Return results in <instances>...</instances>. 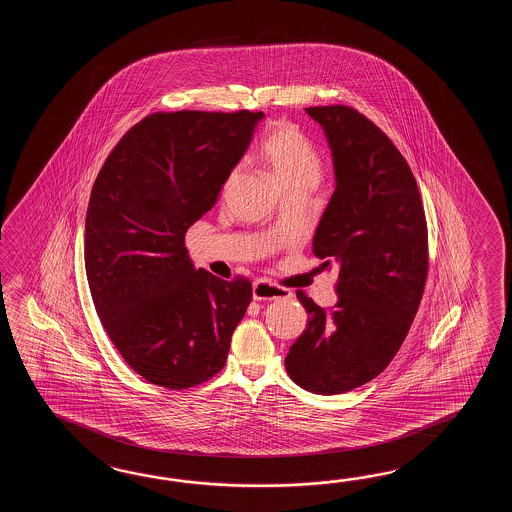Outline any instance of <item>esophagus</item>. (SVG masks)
<instances>
[{"label":"esophagus","mask_w":512,"mask_h":512,"mask_svg":"<svg viewBox=\"0 0 512 512\" xmlns=\"http://www.w3.org/2000/svg\"><path fill=\"white\" fill-rule=\"evenodd\" d=\"M252 296H254V300H287V298H291L293 293L289 291V289H285V287H280V285H276V283L267 282V280H258V282H254L252 285Z\"/></svg>","instance_id":"1"}]
</instances>
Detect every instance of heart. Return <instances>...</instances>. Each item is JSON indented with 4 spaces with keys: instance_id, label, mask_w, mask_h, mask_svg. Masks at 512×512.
<instances>
[{
    "instance_id": "1",
    "label": "heart",
    "mask_w": 512,
    "mask_h": 512,
    "mask_svg": "<svg viewBox=\"0 0 512 512\" xmlns=\"http://www.w3.org/2000/svg\"><path fill=\"white\" fill-rule=\"evenodd\" d=\"M261 159L271 168L274 179L283 186L300 183H318L322 175V161L315 146L293 122L278 120L265 133L260 146ZM240 166H236L225 188L238 177Z\"/></svg>"
}]
</instances>
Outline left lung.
<instances>
[{"label":"left lung","instance_id":"8db88e82","mask_svg":"<svg viewBox=\"0 0 512 512\" xmlns=\"http://www.w3.org/2000/svg\"><path fill=\"white\" fill-rule=\"evenodd\" d=\"M305 111L335 166L313 254L337 263L338 300L326 311L296 291L309 320L285 370L307 392L335 395L375 379L401 348L425 291L428 230L414 174L381 128L348 106Z\"/></svg>","mask_w":512,"mask_h":512}]
</instances>
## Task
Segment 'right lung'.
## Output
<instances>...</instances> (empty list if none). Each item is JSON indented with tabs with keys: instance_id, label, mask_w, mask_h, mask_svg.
I'll use <instances>...</instances> for the list:
<instances>
[{
	"instance_id": "obj_1",
	"label": "right lung",
	"mask_w": 512,
	"mask_h": 512,
	"mask_svg": "<svg viewBox=\"0 0 512 512\" xmlns=\"http://www.w3.org/2000/svg\"><path fill=\"white\" fill-rule=\"evenodd\" d=\"M263 117L153 113L98 172L84 236L89 291L122 359L152 384L192 388L227 362L252 283L194 269L185 234L216 205Z\"/></svg>"
}]
</instances>
